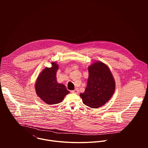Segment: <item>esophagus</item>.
I'll return each mask as SVG.
<instances>
[{"label":"esophagus","mask_w":148,"mask_h":148,"mask_svg":"<svg viewBox=\"0 0 148 148\" xmlns=\"http://www.w3.org/2000/svg\"><path fill=\"white\" fill-rule=\"evenodd\" d=\"M71 93H75V94H78V89H75V90H73L71 91Z\"/></svg>","instance_id":"1"}]
</instances>
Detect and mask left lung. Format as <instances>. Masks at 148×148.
I'll return each instance as SVG.
<instances>
[{
	"mask_svg": "<svg viewBox=\"0 0 148 148\" xmlns=\"http://www.w3.org/2000/svg\"><path fill=\"white\" fill-rule=\"evenodd\" d=\"M87 86L79 94L83 103L92 108L103 106L112 97L115 81L108 66L97 61L88 67Z\"/></svg>",
	"mask_w": 148,
	"mask_h": 148,
	"instance_id": "1",
	"label": "left lung"
}]
</instances>
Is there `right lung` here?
Here are the masks:
<instances>
[{
	"mask_svg": "<svg viewBox=\"0 0 148 148\" xmlns=\"http://www.w3.org/2000/svg\"><path fill=\"white\" fill-rule=\"evenodd\" d=\"M51 67H46L38 75L35 84L37 95L45 103L54 105L61 102L65 96L70 93L66 86L57 82L56 73L58 65L52 62Z\"/></svg>",
	"mask_w": 148,
	"mask_h": 148,
	"instance_id": "add662e5",
	"label": "right lung"
}]
</instances>
